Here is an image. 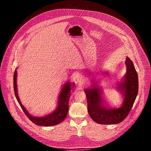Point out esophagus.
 I'll use <instances>...</instances> for the list:
<instances>
[{
	"label": "esophagus",
	"instance_id": "1",
	"mask_svg": "<svg viewBox=\"0 0 151 151\" xmlns=\"http://www.w3.org/2000/svg\"><path fill=\"white\" fill-rule=\"evenodd\" d=\"M76 80L79 83H81L83 82V78L81 76H78L76 78Z\"/></svg>",
	"mask_w": 151,
	"mask_h": 151
}]
</instances>
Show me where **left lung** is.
Instances as JSON below:
<instances>
[{
  "instance_id": "left-lung-1",
  "label": "left lung",
  "mask_w": 151,
  "mask_h": 151,
  "mask_svg": "<svg viewBox=\"0 0 151 151\" xmlns=\"http://www.w3.org/2000/svg\"><path fill=\"white\" fill-rule=\"evenodd\" d=\"M125 63V74L116 84V89L122 99V103L119 107H109L104 104L102 96L103 90L99 84V81L101 79L95 81L90 87L85 89L88 114L96 123L104 125L119 124L125 119L132 107L139 90L138 75L132 61L129 57L126 58ZM101 73L104 77L110 75L108 71Z\"/></svg>"
}]
</instances>
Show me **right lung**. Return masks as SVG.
<instances>
[{
  "instance_id": "add662e5",
  "label": "right lung",
  "mask_w": 151,
  "mask_h": 151,
  "mask_svg": "<svg viewBox=\"0 0 151 151\" xmlns=\"http://www.w3.org/2000/svg\"><path fill=\"white\" fill-rule=\"evenodd\" d=\"M17 69H16L14 74V93L16 97V99L19 104L20 105L24 112L25 113L27 117L34 124L39 126H50L56 125L61 123L66 117V115L68 112V103L71 96V90L75 86V83L67 81L63 85L60 90V95L58 97L57 106L52 112L41 116H34L28 112L26 109L21 104V101L19 99L17 93Z\"/></svg>"
}]
</instances>
